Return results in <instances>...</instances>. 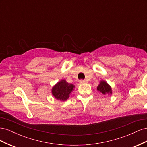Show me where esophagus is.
<instances>
[{"label":"esophagus","mask_w":147,"mask_h":147,"mask_svg":"<svg viewBox=\"0 0 147 147\" xmlns=\"http://www.w3.org/2000/svg\"><path fill=\"white\" fill-rule=\"evenodd\" d=\"M80 83H88V81L86 80H82L80 81Z\"/></svg>","instance_id":"obj_1"}]
</instances>
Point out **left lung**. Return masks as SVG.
Segmentation results:
<instances>
[{"label": "left lung", "mask_w": 147, "mask_h": 147, "mask_svg": "<svg viewBox=\"0 0 147 147\" xmlns=\"http://www.w3.org/2000/svg\"><path fill=\"white\" fill-rule=\"evenodd\" d=\"M97 90L102 93L104 95H111L112 94V88L104 80H101L98 86L97 87Z\"/></svg>", "instance_id": "obj_1"}]
</instances>
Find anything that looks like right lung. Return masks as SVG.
<instances>
[{"label":"right lung","mask_w":147,"mask_h":147,"mask_svg":"<svg viewBox=\"0 0 147 147\" xmlns=\"http://www.w3.org/2000/svg\"><path fill=\"white\" fill-rule=\"evenodd\" d=\"M75 88V85L72 83L67 82L65 80H61L57 82L52 88V95L57 100L61 101H65L69 99L71 94Z\"/></svg>","instance_id":"add662e5"}]
</instances>
